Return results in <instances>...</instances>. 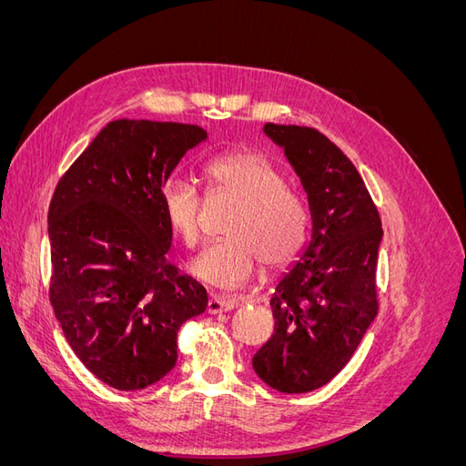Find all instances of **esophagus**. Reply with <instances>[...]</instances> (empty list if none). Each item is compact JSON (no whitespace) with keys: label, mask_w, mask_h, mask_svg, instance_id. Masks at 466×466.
Segmentation results:
<instances>
[{"label":"esophagus","mask_w":466,"mask_h":466,"mask_svg":"<svg viewBox=\"0 0 466 466\" xmlns=\"http://www.w3.org/2000/svg\"><path fill=\"white\" fill-rule=\"evenodd\" d=\"M238 303L237 299H229V298H221V295H214V298L208 299V307L206 311L209 315H219V313H228L231 309H235Z\"/></svg>","instance_id":"obj_1"}]
</instances>
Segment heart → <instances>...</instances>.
I'll return each instance as SVG.
<instances>
[{
	"label": "heart",
	"mask_w": 466,
	"mask_h": 466,
	"mask_svg": "<svg viewBox=\"0 0 466 466\" xmlns=\"http://www.w3.org/2000/svg\"><path fill=\"white\" fill-rule=\"evenodd\" d=\"M204 178L208 192L228 194L241 204L223 229L228 238L208 245L188 264L194 278L221 289H237L255 276L260 262L266 270H278L295 258L305 237L307 214L274 163L258 153H228L206 163ZM200 206L202 198L190 180H163L161 214L185 247L198 241Z\"/></svg>",
	"instance_id": "b5f03b06"
}]
</instances>
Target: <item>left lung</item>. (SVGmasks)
<instances>
[{
	"label": "left lung",
	"instance_id": "1",
	"mask_svg": "<svg viewBox=\"0 0 466 466\" xmlns=\"http://www.w3.org/2000/svg\"><path fill=\"white\" fill-rule=\"evenodd\" d=\"M307 194L311 235L270 298L274 334L252 358L268 387L298 394L342 371L377 315L379 211L346 155L307 126L268 122Z\"/></svg>",
	"mask_w": 466,
	"mask_h": 466
}]
</instances>
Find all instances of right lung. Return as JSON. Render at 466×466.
<instances>
[{
    "mask_svg": "<svg viewBox=\"0 0 466 466\" xmlns=\"http://www.w3.org/2000/svg\"><path fill=\"white\" fill-rule=\"evenodd\" d=\"M208 137L194 124L112 120L54 190L50 303L66 340L105 385L139 390L177 363V332L208 293L168 264L159 188Z\"/></svg>",
    "mask_w": 466,
    "mask_h": 466,
    "instance_id": "right-lung-1",
    "label": "right lung"
}]
</instances>
